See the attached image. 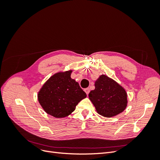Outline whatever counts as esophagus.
<instances>
[{"mask_svg":"<svg viewBox=\"0 0 160 160\" xmlns=\"http://www.w3.org/2000/svg\"><path fill=\"white\" fill-rule=\"evenodd\" d=\"M84 91H85V93H87V95H88V94L89 93V92H90V89H89V88H86V89H84Z\"/></svg>","mask_w":160,"mask_h":160,"instance_id":"1","label":"esophagus"}]
</instances>
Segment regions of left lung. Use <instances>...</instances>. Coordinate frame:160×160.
<instances>
[{
	"label": "left lung",
	"instance_id": "left-lung-1",
	"mask_svg": "<svg viewBox=\"0 0 160 160\" xmlns=\"http://www.w3.org/2000/svg\"><path fill=\"white\" fill-rule=\"evenodd\" d=\"M95 89L90 91L89 98L99 115L111 118L126 108L127 93L117 82L102 75L95 81Z\"/></svg>",
	"mask_w": 160,
	"mask_h": 160
}]
</instances>
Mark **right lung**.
<instances>
[{
	"mask_svg": "<svg viewBox=\"0 0 160 160\" xmlns=\"http://www.w3.org/2000/svg\"><path fill=\"white\" fill-rule=\"evenodd\" d=\"M71 72H60L52 75L38 94V101L43 109L55 118L68 116L79 102L87 97L79 83L71 78Z\"/></svg>",
	"mask_w": 160,
	"mask_h": 160,
	"instance_id": "add662e5",
	"label": "right lung"
}]
</instances>
